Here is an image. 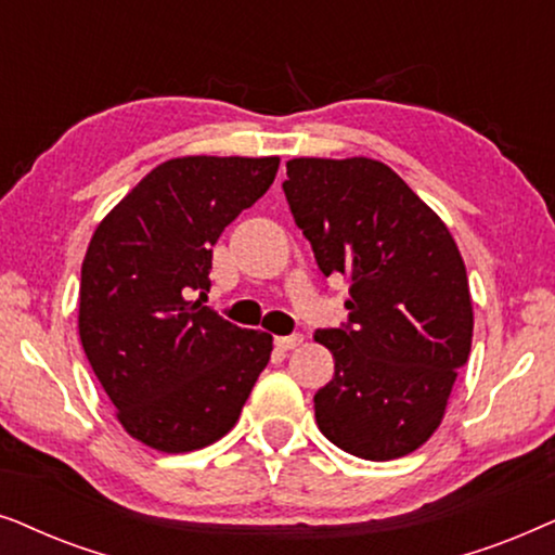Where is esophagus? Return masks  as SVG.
<instances>
[{
	"instance_id": "1",
	"label": "esophagus",
	"mask_w": 555,
	"mask_h": 555,
	"mask_svg": "<svg viewBox=\"0 0 555 555\" xmlns=\"http://www.w3.org/2000/svg\"><path fill=\"white\" fill-rule=\"evenodd\" d=\"M301 339H305L301 335H286V337H276V339H273V345H276L279 350L286 352V350H294V347L301 345Z\"/></svg>"
}]
</instances>
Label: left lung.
<instances>
[{"mask_svg":"<svg viewBox=\"0 0 555 555\" xmlns=\"http://www.w3.org/2000/svg\"><path fill=\"white\" fill-rule=\"evenodd\" d=\"M284 195L324 276L350 279L339 327L314 339L335 375L314 393L332 444L360 460L411 454L437 431L472 347V299L460 248L383 162L289 159Z\"/></svg>","mask_w":555,"mask_h":555,"instance_id":"obj_1","label":"left lung"}]
</instances>
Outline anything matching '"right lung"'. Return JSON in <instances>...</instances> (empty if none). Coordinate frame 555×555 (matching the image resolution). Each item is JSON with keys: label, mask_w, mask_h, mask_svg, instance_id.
<instances>
[{"label": "right lung", "mask_w": 555, "mask_h": 555, "mask_svg": "<svg viewBox=\"0 0 555 555\" xmlns=\"http://www.w3.org/2000/svg\"><path fill=\"white\" fill-rule=\"evenodd\" d=\"M279 157H180L154 167L95 228L80 269L86 358L131 437L180 454L225 437L273 339L195 300L212 246L271 188Z\"/></svg>", "instance_id": "add662e5"}]
</instances>
